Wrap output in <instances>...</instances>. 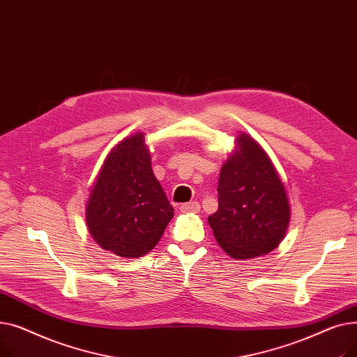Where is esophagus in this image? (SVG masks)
<instances>
[{"label":"esophagus","mask_w":357,"mask_h":357,"mask_svg":"<svg viewBox=\"0 0 357 357\" xmlns=\"http://www.w3.org/2000/svg\"><path fill=\"white\" fill-rule=\"evenodd\" d=\"M199 204L197 201H192V202H186V204H182L179 207V211L181 213H198L199 211Z\"/></svg>","instance_id":"1"}]
</instances>
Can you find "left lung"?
I'll use <instances>...</instances> for the list:
<instances>
[{"mask_svg":"<svg viewBox=\"0 0 357 357\" xmlns=\"http://www.w3.org/2000/svg\"><path fill=\"white\" fill-rule=\"evenodd\" d=\"M218 210L208 217L221 249L234 259L268 255L282 241L291 210L285 186L261 149L241 133L218 178Z\"/></svg>","mask_w":357,"mask_h":357,"instance_id":"1","label":"left lung"}]
</instances>
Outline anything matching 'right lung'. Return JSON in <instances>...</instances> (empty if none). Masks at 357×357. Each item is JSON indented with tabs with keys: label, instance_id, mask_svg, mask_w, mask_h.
Masks as SVG:
<instances>
[{
	"label": "right lung",
	"instance_id": "1",
	"mask_svg": "<svg viewBox=\"0 0 357 357\" xmlns=\"http://www.w3.org/2000/svg\"><path fill=\"white\" fill-rule=\"evenodd\" d=\"M174 208L150 165L144 135L108 153L86 204V226L98 245L121 257H140L160 240Z\"/></svg>",
	"mask_w": 357,
	"mask_h": 357
}]
</instances>
